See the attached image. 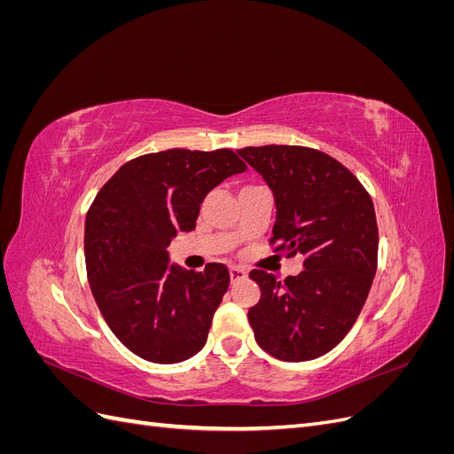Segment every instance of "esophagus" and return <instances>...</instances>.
Wrapping results in <instances>:
<instances>
[{
    "label": "esophagus",
    "instance_id": "obj_1",
    "mask_svg": "<svg viewBox=\"0 0 454 454\" xmlns=\"http://www.w3.org/2000/svg\"><path fill=\"white\" fill-rule=\"evenodd\" d=\"M229 274H231V282H239V280H244L246 277H248V270L242 267H231Z\"/></svg>",
    "mask_w": 454,
    "mask_h": 454
}]
</instances>
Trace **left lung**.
Returning <instances> with one entry per match:
<instances>
[{"label":"left lung","mask_w":454,"mask_h":454,"mask_svg":"<svg viewBox=\"0 0 454 454\" xmlns=\"http://www.w3.org/2000/svg\"><path fill=\"white\" fill-rule=\"evenodd\" d=\"M239 155L272 191V242L305 255L284 282L254 269L261 299L248 310L257 345L282 362H307L350 332L377 270L379 231L367 191L339 160L297 145L244 147Z\"/></svg>","instance_id":"8db88e82"}]
</instances>
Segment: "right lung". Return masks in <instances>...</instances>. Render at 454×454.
I'll return each instance as SVG.
<instances>
[{
	"instance_id": "add662e5",
	"label": "right lung",
	"mask_w": 454,
	"mask_h": 454,
	"mask_svg": "<svg viewBox=\"0 0 454 454\" xmlns=\"http://www.w3.org/2000/svg\"><path fill=\"white\" fill-rule=\"evenodd\" d=\"M244 170L231 149H168L122 164L96 195L85 222L90 290L109 329L140 358L180 364L206 345L229 270L170 263L168 244L197 227L214 187Z\"/></svg>"
}]
</instances>
